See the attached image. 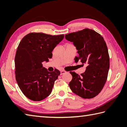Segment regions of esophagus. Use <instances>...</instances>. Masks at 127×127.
Here are the masks:
<instances>
[{
	"instance_id": "obj_1",
	"label": "esophagus",
	"mask_w": 127,
	"mask_h": 127,
	"mask_svg": "<svg viewBox=\"0 0 127 127\" xmlns=\"http://www.w3.org/2000/svg\"><path fill=\"white\" fill-rule=\"evenodd\" d=\"M65 73H66V71H64V70H62V71H61V75H63V74H64Z\"/></svg>"
}]
</instances>
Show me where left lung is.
I'll list each match as a JSON object with an SVG mask.
<instances>
[{
  "label": "left lung",
  "mask_w": 127,
  "mask_h": 127,
  "mask_svg": "<svg viewBox=\"0 0 127 127\" xmlns=\"http://www.w3.org/2000/svg\"><path fill=\"white\" fill-rule=\"evenodd\" d=\"M65 38L77 50L79 56L75 57V62L87 65L81 75L70 72L72 76L70 88L81 98H94L104 87L108 75L110 59L106 42L101 35L88 28L66 34Z\"/></svg>",
  "instance_id": "8db88e82"
}]
</instances>
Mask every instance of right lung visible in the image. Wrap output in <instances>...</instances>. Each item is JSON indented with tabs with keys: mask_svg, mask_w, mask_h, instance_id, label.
Here are the masks:
<instances>
[{
	"mask_svg": "<svg viewBox=\"0 0 127 127\" xmlns=\"http://www.w3.org/2000/svg\"><path fill=\"white\" fill-rule=\"evenodd\" d=\"M64 36L32 33L19 44L15 59L16 80L22 93L32 100L41 101L52 92L60 71H48L42 63L52 58L53 49Z\"/></svg>",
	"mask_w": 127,
	"mask_h": 127,
	"instance_id": "obj_1",
	"label": "right lung"
}]
</instances>
